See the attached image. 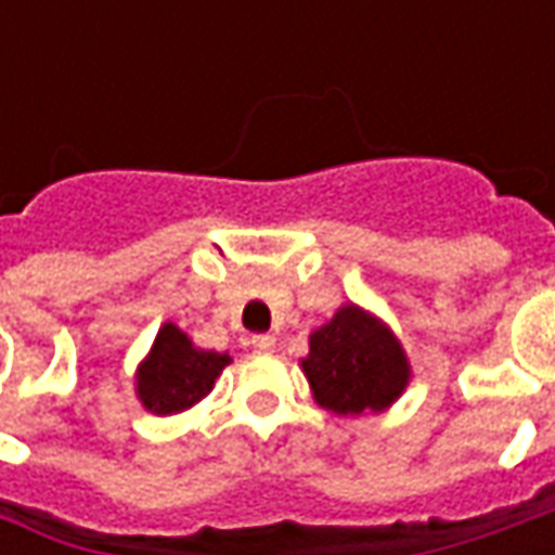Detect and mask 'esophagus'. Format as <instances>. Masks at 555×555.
Returning <instances> with one entry per match:
<instances>
[{
	"instance_id": "obj_1",
	"label": "esophagus",
	"mask_w": 555,
	"mask_h": 555,
	"mask_svg": "<svg viewBox=\"0 0 555 555\" xmlns=\"http://www.w3.org/2000/svg\"><path fill=\"white\" fill-rule=\"evenodd\" d=\"M253 348L258 350V353H267V350L276 348V338H273V336H255L253 338Z\"/></svg>"
}]
</instances>
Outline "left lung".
<instances>
[{
    "instance_id": "1",
    "label": "left lung",
    "mask_w": 555,
    "mask_h": 555,
    "mask_svg": "<svg viewBox=\"0 0 555 555\" xmlns=\"http://www.w3.org/2000/svg\"><path fill=\"white\" fill-rule=\"evenodd\" d=\"M302 372L321 408L357 416L389 408L408 386V357L398 338L377 318L357 306L338 309L336 318L314 330Z\"/></svg>"
}]
</instances>
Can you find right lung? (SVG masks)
<instances>
[{"label": "right lung", "mask_w": 555, "mask_h": 555, "mask_svg": "<svg viewBox=\"0 0 555 555\" xmlns=\"http://www.w3.org/2000/svg\"><path fill=\"white\" fill-rule=\"evenodd\" d=\"M231 362L229 353L198 350L175 324L159 330L147 362L139 369V398L151 413L169 416L193 408L214 389L219 372Z\"/></svg>", "instance_id": "add662e5"}]
</instances>
